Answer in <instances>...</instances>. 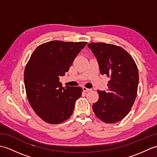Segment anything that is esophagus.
Masks as SVG:
<instances>
[{
    "label": "esophagus",
    "mask_w": 157,
    "mask_h": 157,
    "mask_svg": "<svg viewBox=\"0 0 157 157\" xmlns=\"http://www.w3.org/2000/svg\"><path fill=\"white\" fill-rule=\"evenodd\" d=\"M82 89H83V91L86 92H90V91L92 90V89H90V88H86V87H83Z\"/></svg>",
    "instance_id": "esophagus-1"
}]
</instances>
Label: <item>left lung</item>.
<instances>
[{"label": "left lung", "instance_id": "obj_1", "mask_svg": "<svg viewBox=\"0 0 157 157\" xmlns=\"http://www.w3.org/2000/svg\"><path fill=\"white\" fill-rule=\"evenodd\" d=\"M88 46L96 56L102 75L110 78L108 90H98L92 106L96 116L107 123L121 121L131 110L137 95L138 70L134 60L120 46L92 42Z\"/></svg>", "mask_w": 157, "mask_h": 157}]
</instances>
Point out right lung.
<instances>
[{"mask_svg": "<svg viewBox=\"0 0 157 157\" xmlns=\"http://www.w3.org/2000/svg\"><path fill=\"white\" fill-rule=\"evenodd\" d=\"M86 44L54 40L38 46L32 53L25 69V88L32 108L44 121L58 124L72 115L82 88L62 87L59 77L69 71Z\"/></svg>", "mask_w": 157, "mask_h": 157, "instance_id": "add662e5", "label": "right lung"}]
</instances>
